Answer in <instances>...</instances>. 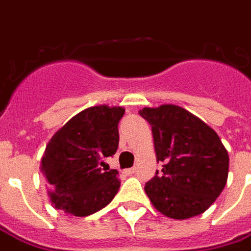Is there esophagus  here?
Segmentation results:
<instances>
[{
  "mask_svg": "<svg viewBox=\"0 0 251 251\" xmlns=\"http://www.w3.org/2000/svg\"><path fill=\"white\" fill-rule=\"evenodd\" d=\"M135 171H137L135 168H129V169H125V171H124V173L127 176H130V175H134V173H135Z\"/></svg>",
  "mask_w": 251,
  "mask_h": 251,
  "instance_id": "1",
  "label": "esophagus"
}]
</instances>
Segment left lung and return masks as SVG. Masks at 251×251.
I'll return each instance as SVG.
<instances>
[{
	"label": "left lung",
	"mask_w": 251,
	"mask_h": 251,
	"mask_svg": "<svg viewBox=\"0 0 251 251\" xmlns=\"http://www.w3.org/2000/svg\"><path fill=\"white\" fill-rule=\"evenodd\" d=\"M139 114L151 125L157 163H163L145 186L153 207L178 220L204 212L228 178L229 157L219 135L181 106L143 108Z\"/></svg>",
	"instance_id": "1"
}]
</instances>
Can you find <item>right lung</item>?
Masks as SVG:
<instances>
[{
  "instance_id": "1",
  "label": "right lung",
  "mask_w": 251,
  "mask_h": 251,
  "mask_svg": "<svg viewBox=\"0 0 251 251\" xmlns=\"http://www.w3.org/2000/svg\"><path fill=\"white\" fill-rule=\"evenodd\" d=\"M124 113L121 106H91L53 135L41 159V172L57 210L88 216L112 202L120 189L118 172L101 167L117 151Z\"/></svg>"
}]
</instances>
